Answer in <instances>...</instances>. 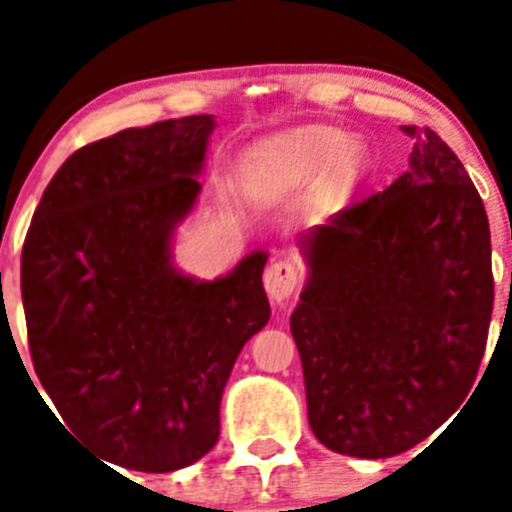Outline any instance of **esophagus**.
Here are the masks:
<instances>
[{
	"label": "esophagus",
	"mask_w": 512,
	"mask_h": 512,
	"mask_svg": "<svg viewBox=\"0 0 512 512\" xmlns=\"http://www.w3.org/2000/svg\"><path fill=\"white\" fill-rule=\"evenodd\" d=\"M300 282V266L292 259H279L266 269L264 287L274 302H284L292 297Z\"/></svg>",
	"instance_id": "34e87169"
}]
</instances>
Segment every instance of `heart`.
<instances>
[{
	"mask_svg": "<svg viewBox=\"0 0 512 512\" xmlns=\"http://www.w3.org/2000/svg\"><path fill=\"white\" fill-rule=\"evenodd\" d=\"M256 164L261 171H323L341 164L346 174L356 176L366 169V153L351 146V138L341 130L305 128L261 148Z\"/></svg>",
	"mask_w": 512,
	"mask_h": 512,
	"instance_id": "b5f03b06",
	"label": "heart"
}]
</instances>
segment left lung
I'll use <instances>...</instances> for the list:
<instances>
[{"mask_svg":"<svg viewBox=\"0 0 512 512\" xmlns=\"http://www.w3.org/2000/svg\"><path fill=\"white\" fill-rule=\"evenodd\" d=\"M402 130L410 169L302 238L310 274L289 318L312 433L359 459L413 449L467 400L495 300L467 169L431 128Z\"/></svg>","mask_w":512,"mask_h":512,"instance_id":"obj_1","label":"left lung"}]
</instances>
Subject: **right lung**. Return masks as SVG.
<instances>
[{"mask_svg":"<svg viewBox=\"0 0 512 512\" xmlns=\"http://www.w3.org/2000/svg\"><path fill=\"white\" fill-rule=\"evenodd\" d=\"M212 130V115H189L79 148L45 187L22 246L43 390L63 428L138 472L189 467L215 446L230 369L271 315L266 251L215 282L171 264Z\"/></svg>","mask_w":512,"mask_h":512,"instance_id":"add662e5","label":"right lung"}]
</instances>
